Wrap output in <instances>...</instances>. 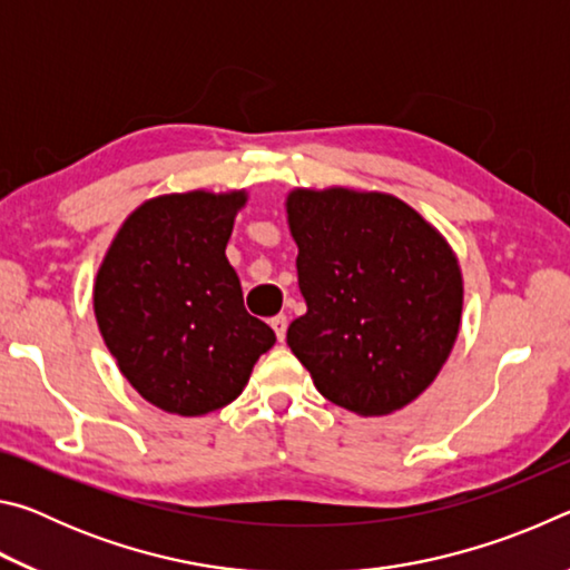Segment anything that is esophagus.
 Wrapping results in <instances>:
<instances>
[{
  "instance_id": "obj_1",
  "label": "esophagus",
  "mask_w": 570,
  "mask_h": 570,
  "mask_svg": "<svg viewBox=\"0 0 570 570\" xmlns=\"http://www.w3.org/2000/svg\"><path fill=\"white\" fill-rule=\"evenodd\" d=\"M286 326H288V322H286V316H284V314H276L274 320H272V330L276 332V340H278V342H284V336H286Z\"/></svg>"
}]
</instances>
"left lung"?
<instances>
[{
	"label": "left lung",
	"instance_id": "left-lung-1",
	"mask_svg": "<svg viewBox=\"0 0 570 570\" xmlns=\"http://www.w3.org/2000/svg\"><path fill=\"white\" fill-rule=\"evenodd\" d=\"M306 314L286 344L340 407L390 414L417 400L458 340V258L390 193L306 190L286 198Z\"/></svg>",
	"mask_w": 570,
	"mask_h": 570
}]
</instances>
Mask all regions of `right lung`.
Returning <instances> with one entry per match:
<instances>
[{"label": "right lung", "instance_id": "add662e5", "mask_svg": "<svg viewBox=\"0 0 570 570\" xmlns=\"http://www.w3.org/2000/svg\"><path fill=\"white\" fill-rule=\"evenodd\" d=\"M246 190L170 193L125 218L95 278V320L122 377L198 417L244 392L272 326L244 308L226 244Z\"/></svg>", "mask_w": 570, "mask_h": 570}]
</instances>
